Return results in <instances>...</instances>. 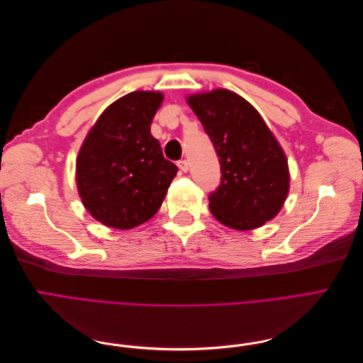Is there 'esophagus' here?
Here are the masks:
<instances>
[{
  "mask_svg": "<svg viewBox=\"0 0 363 363\" xmlns=\"http://www.w3.org/2000/svg\"><path fill=\"white\" fill-rule=\"evenodd\" d=\"M177 167H179L180 171L186 172V171L189 169V163H188V160H179V162H177Z\"/></svg>",
  "mask_w": 363,
  "mask_h": 363,
  "instance_id": "34e87169",
  "label": "esophagus"
}]
</instances>
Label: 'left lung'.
<instances>
[{
    "label": "left lung",
    "mask_w": 363,
    "mask_h": 363,
    "mask_svg": "<svg viewBox=\"0 0 363 363\" xmlns=\"http://www.w3.org/2000/svg\"><path fill=\"white\" fill-rule=\"evenodd\" d=\"M221 164V183L208 195L212 215L235 230L276 216L289 191L288 160L259 112L227 89L188 96Z\"/></svg>",
    "instance_id": "1"
}]
</instances>
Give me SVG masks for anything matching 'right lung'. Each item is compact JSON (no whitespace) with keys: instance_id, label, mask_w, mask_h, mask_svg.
I'll list each match as a JSON object with an SVG mask.
<instances>
[{"instance_id":"add662e5","label":"right lung","mask_w":363,"mask_h":363,"mask_svg":"<svg viewBox=\"0 0 363 363\" xmlns=\"http://www.w3.org/2000/svg\"><path fill=\"white\" fill-rule=\"evenodd\" d=\"M160 92L136 91L108 106L77 157V188L96 221L128 230L155 216L177 167L163 157L150 125Z\"/></svg>"}]
</instances>
